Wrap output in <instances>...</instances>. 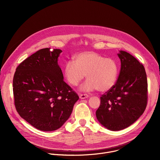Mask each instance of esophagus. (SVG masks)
<instances>
[{"label":"esophagus","mask_w":160,"mask_h":160,"mask_svg":"<svg viewBox=\"0 0 160 160\" xmlns=\"http://www.w3.org/2000/svg\"><path fill=\"white\" fill-rule=\"evenodd\" d=\"M87 98H88V95H87V94H80V98L81 99H84Z\"/></svg>","instance_id":"34e87169"}]
</instances>
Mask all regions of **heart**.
Instances as JSON below:
<instances>
[{
  "label": "heart",
  "mask_w": 160,
  "mask_h": 160,
  "mask_svg": "<svg viewBox=\"0 0 160 160\" xmlns=\"http://www.w3.org/2000/svg\"><path fill=\"white\" fill-rule=\"evenodd\" d=\"M73 61H67L63 67V74L67 82L77 86L87 76L88 78L81 87L84 92L98 90L105 92L116 84L119 67L116 60L105 58L102 55L87 51L79 53Z\"/></svg>",
  "instance_id": "obj_1"
}]
</instances>
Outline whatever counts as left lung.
I'll return each instance as SVG.
<instances>
[{"label": "left lung", "instance_id": "obj_1", "mask_svg": "<svg viewBox=\"0 0 160 160\" xmlns=\"http://www.w3.org/2000/svg\"><path fill=\"white\" fill-rule=\"evenodd\" d=\"M118 78L111 90L101 97L96 115L106 128L117 131L137 121L146 109L148 102V80L144 66L129 53L120 51Z\"/></svg>", "mask_w": 160, "mask_h": 160}]
</instances>
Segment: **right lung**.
<instances>
[{
	"label": "right lung",
	"mask_w": 160,
	"mask_h": 160,
	"mask_svg": "<svg viewBox=\"0 0 160 160\" xmlns=\"http://www.w3.org/2000/svg\"><path fill=\"white\" fill-rule=\"evenodd\" d=\"M61 49L38 50L17 67L13 78L14 105L21 118L42 131L59 128L79 97L63 80L58 59Z\"/></svg>",
	"instance_id": "obj_1"
}]
</instances>
